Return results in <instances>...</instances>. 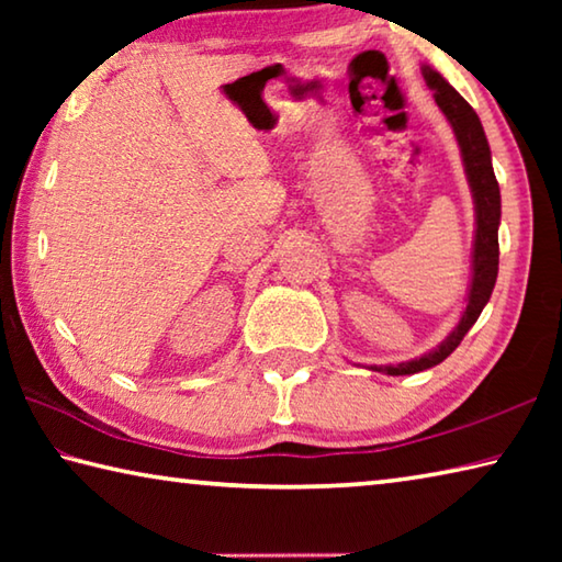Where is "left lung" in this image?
Returning a JSON list of instances; mask_svg holds the SVG:
<instances>
[{
	"mask_svg": "<svg viewBox=\"0 0 562 562\" xmlns=\"http://www.w3.org/2000/svg\"><path fill=\"white\" fill-rule=\"evenodd\" d=\"M426 87L434 91V99L449 119L451 128L459 140L465 178H469L473 205H475V237H473V265H471V288H469V304H465L459 325L446 337L439 347L431 349L429 355L402 361V364H386V367H372L374 372H384L389 376H404L416 374L424 369H431L451 355V351L461 345L475 319L481 317L483 307L491 300V292L496 288L498 278V225H501V188L496 173H493L491 164V148L486 140V133L475 111L469 106L459 91H456L449 81L443 79L439 71L431 66H422Z\"/></svg>",
	"mask_w": 562,
	"mask_h": 562,
	"instance_id": "left-lung-1",
	"label": "left lung"
}]
</instances>
